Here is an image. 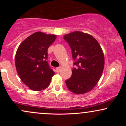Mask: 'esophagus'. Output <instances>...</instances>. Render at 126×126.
<instances>
[{
	"mask_svg": "<svg viewBox=\"0 0 126 126\" xmlns=\"http://www.w3.org/2000/svg\"><path fill=\"white\" fill-rule=\"evenodd\" d=\"M60 70H61V67H60L56 68V71H57V73H59L60 72Z\"/></svg>",
	"mask_w": 126,
	"mask_h": 126,
	"instance_id": "obj_1",
	"label": "esophagus"
}]
</instances>
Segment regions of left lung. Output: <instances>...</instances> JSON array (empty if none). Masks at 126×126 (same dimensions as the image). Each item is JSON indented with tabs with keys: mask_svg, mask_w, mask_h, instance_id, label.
Returning a JSON list of instances; mask_svg holds the SVG:
<instances>
[{
	"mask_svg": "<svg viewBox=\"0 0 126 126\" xmlns=\"http://www.w3.org/2000/svg\"><path fill=\"white\" fill-rule=\"evenodd\" d=\"M64 39L72 50L76 67L66 84L76 94L92 90L99 81L104 67V55L97 40L87 33L74 31L66 34Z\"/></svg>",
	"mask_w": 126,
	"mask_h": 126,
	"instance_id": "8db88e82",
	"label": "left lung"
}]
</instances>
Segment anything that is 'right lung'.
Wrapping results in <instances>:
<instances>
[{"label":"right lung","mask_w":126,"mask_h":126,"mask_svg":"<svg viewBox=\"0 0 126 126\" xmlns=\"http://www.w3.org/2000/svg\"><path fill=\"white\" fill-rule=\"evenodd\" d=\"M54 34L36 32L19 46L15 66L20 79L30 89L40 91L50 85L54 72L47 62V50L56 38Z\"/></svg>","instance_id":"1"}]
</instances>
